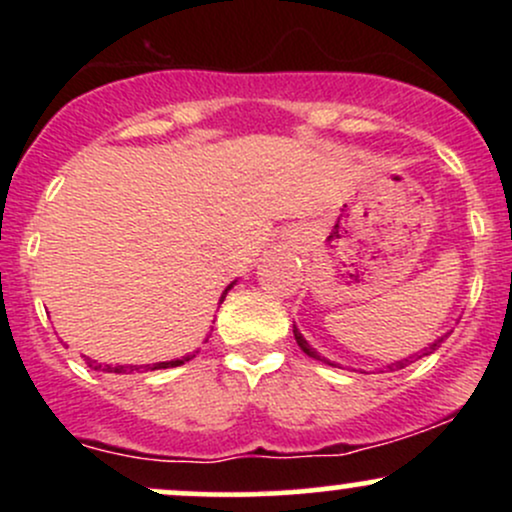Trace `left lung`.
<instances>
[{"label":"left lung","instance_id":"8db88e82","mask_svg":"<svg viewBox=\"0 0 512 512\" xmlns=\"http://www.w3.org/2000/svg\"><path fill=\"white\" fill-rule=\"evenodd\" d=\"M448 334H450V332H448ZM448 334H443V337L436 339V342H433L431 346H426V349H424V351H419V354H414V356L404 358V361H395V363H390V366H387V368H390V370H399V368L409 366V363H414L416 358H421V356H428V354H433V351H436L438 346L443 344V339L448 337ZM293 337H296V342H298V346H301V351H303V354H308L310 358H317V361H325V363H330V361H327L325 356H320V354H317V351L313 349V346H310L308 342H305V339H303V334L296 330V325H293ZM330 366H334V363H330Z\"/></svg>","mask_w":512,"mask_h":512}]
</instances>
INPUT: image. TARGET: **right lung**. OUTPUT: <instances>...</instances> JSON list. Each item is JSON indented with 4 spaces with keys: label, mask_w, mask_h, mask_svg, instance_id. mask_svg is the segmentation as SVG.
<instances>
[{
    "label": "right lung",
    "mask_w": 512,
    "mask_h": 512,
    "mask_svg": "<svg viewBox=\"0 0 512 512\" xmlns=\"http://www.w3.org/2000/svg\"><path fill=\"white\" fill-rule=\"evenodd\" d=\"M233 289V284H228L226 286V291L221 293V301L219 303H223V298H226V293ZM197 354V351H195ZM195 354H187V356H180V358H173V361H161V363H146V366H103V363H96V361H91V358H86V363L88 366H91L93 370H105V373H144V370H161V368H175V366H182V363H187V361H192V358H195Z\"/></svg>",
    "instance_id": "obj_1"
}]
</instances>
